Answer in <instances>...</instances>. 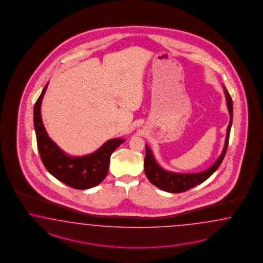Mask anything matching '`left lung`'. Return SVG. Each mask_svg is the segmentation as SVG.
I'll list each match as a JSON object with an SVG mask.
<instances>
[{
    "label": "left lung",
    "instance_id": "1",
    "mask_svg": "<svg viewBox=\"0 0 263 263\" xmlns=\"http://www.w3.org/2000/svg\"><path fill=\"white\" fill-rule=\"evenodd\" d=\"M224 92L227 99V105L229 112H230V123L228 125L227 136H226V142L224 145V149L222 151L220 157L217 159V161L213 163V165L206 170V171L194 173V174H183V173H173L163 170L153 156L149 147L145 144V158H144V172L146 177L148 178L151 184L156 185L157 187L163 190L164 192H172V193H179L184 192L191 190L193 186L199 185L206 181L208 178L213 174L220 165L226 151H227L229 139H230V132L233 123V100L227 91V89L224 87Z\"/></svg>",
    "mask_w": 263,
    "mask_h": 263
}]
</instances>
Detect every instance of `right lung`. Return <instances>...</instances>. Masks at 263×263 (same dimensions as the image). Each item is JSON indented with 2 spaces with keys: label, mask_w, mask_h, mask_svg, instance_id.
Wrapping results in <instances>:
<instances>
[{
  "label": "right lung",
  "mask_w": 263,
  "mask_h": 263,
  "mask_svg": "<svg viewBox=\"0 0 263 263\" xmlns=\"http://www.w3.org/2000/svg\"><path fill=\"white\" fill-rule=\"evenodd\" d=\"M48 84L44 87L33 109V123L37 146L45 167L65 185L77 190H87L100 184L106 177L110 157L124 140L113 139L100 149L83 157H70L60 149L47 134L41 119V102Z\"/></svg>",
  "instance_id": "add662e5"
}]
</instances>
